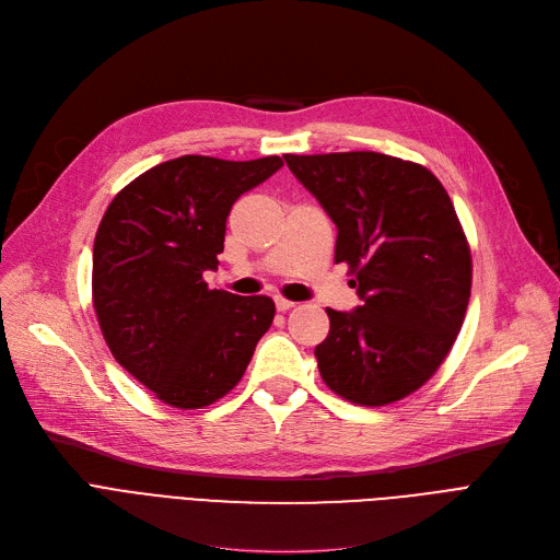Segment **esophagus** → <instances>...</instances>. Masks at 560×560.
I'll list each match as a JSON object with an SVG mask.
<instances>
[{"label": "esophagus", "mask_w": 560, "mask_h": 560, "mask_svg": "<svg viewBox=\"0 0 560 560\" xmlns=\"http://www.w3.org/2000/svg\"><path fill=\"white\" fill-rule=\"evenodd\" d=\"M275 304H277V311H281V313H285V311H290L292 306H295V302L283 300V298H277V300H275Z\"/></svg>", "instance_id": "34e87169"}]
</instances>
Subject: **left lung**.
<instances>
[{
    "instance_id": "obj_1",
    "label": "left lung",
    "mask_w": 560,
    "mask_h": 560,
    "mask_svg": "<svg viewBox=\"0 0 560 560\" xmlns=\"http://www.w3.org/2000/svg\"><path fill=\"white\" fill-rule=\"evenodd\" d=\"M338 229L361 306L327 308L315 347L325 384L361 406L416 393L450 354L463 327L472 256L454 203L435 176L376 152L283 156Z\"/></svg>"
}]
</instances>
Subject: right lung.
Here are the masks:
<instances>
[{
    "mask_svg": "<svg viewBox=\"0 0 560 560\" xmlns=\"http://www.w3.org/2000/svg\"><path fill=\"white\" fill-rule=\"evenodd\" d=\"M283 165L279 156H179L115 195L93 249V304L115 361L161 401L201 408L243 378L270 329V298L209 290L233 201Z\"/></svg>",
    "mask_w": 560,
    "mask_h": 560,
    "instance_id": "obj_1",
    "label": "right lung"
}]
</instances>
